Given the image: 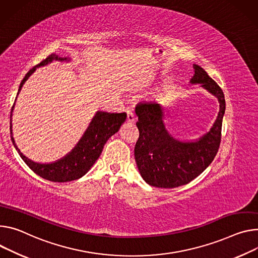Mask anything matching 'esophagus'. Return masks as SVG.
I'll list each match as a JSON object with an SVG mask.
<instances>
[{"label":"esophagus","mask_w":258,"mask_h":258,"mask_svg":"<svg viewBox=\"0 0 258 258\" xmlns=\"http://www.w3.org/2000/svg\"><path fill=\"white\" fill-rule=\"evenodd\" d=\"M135 120H136L135 115L131 111H127V113H126V122L127 123H134Z\"/></svg>","instance_id":"esophagus-1"}]
</instances>
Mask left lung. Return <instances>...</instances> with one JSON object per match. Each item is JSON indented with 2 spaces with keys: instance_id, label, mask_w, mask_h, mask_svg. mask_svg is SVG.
<instances>
[{
  "instance_id": "left-lung-1",
  "label": "left lung",
  "mask_w": 258,
  "mask_h": 258,
  "mask_svg": "<svg viewBox=\"0 0 258 258\" xmlns=\"http://www.w3.org/2000/svg\"><path fill=\"white\" fill-rule=\"evenodd\" d=\"M191 84H201L219 103L217 118L209 132L191 141H181L169 133L163 118V107L158 103L139 104L136 107L139 139L135 158L144 181L158 188L185 185L201 175L217 154L225 99L222 89L203 68L194 64Z\"/></svg>"
}]
</instances>
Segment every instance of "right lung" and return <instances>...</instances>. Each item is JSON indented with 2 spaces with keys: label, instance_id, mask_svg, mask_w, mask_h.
I'll list each match as a JSON object with an SVG mask.
<instances>
[{
  "label": "right lung",
  "instance_id": "add662e5",
  "mask_svg": "<svg viewBox=\"0 0 258 258\" xmlns=\"http://www.w3.org/2000/svg\"><path fill=\"white\" fill-rule=\"evenodd\" d=\"M53 60L70 61L71 58L69 56L60 57L54 53L50 54L48 57H46V59L35 66L27 73L19 85L17 96L21 90L22 85L25 84L29 77L36 71L37 68L48 64ZM15 102L11 109L10 115V135L12 144L22 160L27 163L28 167L32 171H34L40 177L52 182H70L84 176L93 166V163L100 157L104 145L106 144L109 138H111L114 134L119 131L121 124L126 119L125 113H108L103 111H97L83 136L71 151L66 154L63 157L53 162L40 163L27 157L20 151V149H18L17 145L15 144L12 133V112L15 106Z\"/></svg>",
  "mask_w": 258,
  "mask_h": 258
}]
</instances>
